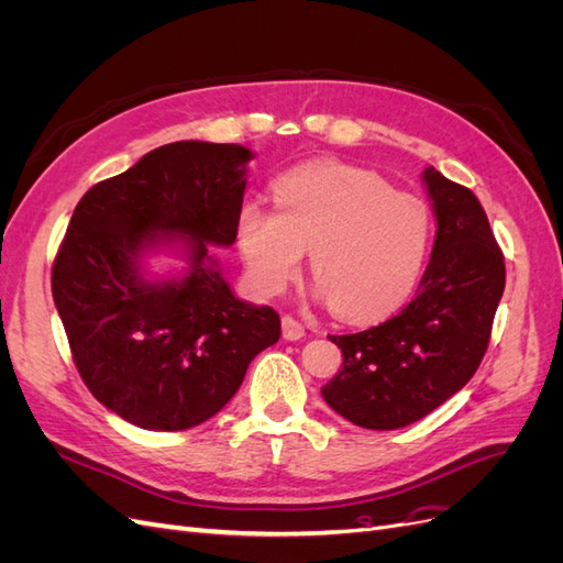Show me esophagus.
Listing matches in <instances>:
<instances>
[{
	"mask_svg": "<svg viewBox=\"0 0 563 563\" xmlns=\"http://www.w3.org/2000/svg\"><path fill=\"white\" fill-rule=\"evenodd\" d=\"M282 335L286 340H300L305 335V327L294 317H284L282 319Z\"/></svg>",
	"mask_w": 563,
	"mask_h": 563,
	"instance_id": "1",
	"label": "esophagus"
}]
</instances>
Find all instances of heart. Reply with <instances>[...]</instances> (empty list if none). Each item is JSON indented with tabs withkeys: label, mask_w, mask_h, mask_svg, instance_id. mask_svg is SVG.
Here are the masks:
<instances>
[{
	"label": "heart",
	"mask_w": 563,
	"mask_h": 563,
	"mask_svg": "<svg viewBox=\"0 0 563 563\" xmlns=\"http://www.w3.org/2000/svg\"><path fill=\"white\" fill-rule=\"evenodd\" d=\"M275 209L246 201L236 220L246 275L261 294L284 291L302 251L345 319H378L413 291L430 244V213L418 197L391 192L362 168L310 164L277 180Z\"/></svg>",
	"instance_id": "obj_1"
}]
</instances>
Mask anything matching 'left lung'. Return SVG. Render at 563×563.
I'll return each instance as SVG.
<instances>
[{"instance_id": "8db88e82", "label": "left lung", "mask_w": 563, "mask_h": 563, "mask_svg": "<svg viewBox=\"0 0 563 563\" xmlns=\"http://www.w3.org/2000/svg\"><path fill=\"white\" fill-rule=\"evenodd\" d=\"M422 180L439 228L416 298L378 327L329 335L343 368L321 395L366 430L406 428L463 389L488 350L505 291V255L479 199L434 166Z\"/></svg>"}]
</instances>
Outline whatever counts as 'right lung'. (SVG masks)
<instances>
[{
	"mask_svg": "<svg viewBox=\"0 0 563 563\" xmlns=\"http://www.w3.org/2000/svg\"><path fill=\"white\" fill-rule=\"evenodd\" d=\"M251 150L178 141L96 183L51 267L73 362L91 395L131 424L195 428L240 389L251 360L282 335L272 308L234 298L211 246L236 240ZM162 233L188 242L180 280L147 283L137 258Z\"/></svg>",
	"mask_w": 563,
	"mask_h": 563,
	"instance_id": "1",
	"label": "right lung"
}]
</instances>
